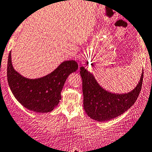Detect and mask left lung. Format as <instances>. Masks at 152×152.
Wrapping results in <instances>:
<instances>
[{
    "mask_svg": "<svg viewBox=\"0 0 152 152\" xmlns=\"http://www.w3.org/2000/svg\"><path fill=\"white\" fill-rule=\"evenodd\" d=\"M80 75L84 109L88 116L99 122L114 119L130 108L137 99L143 80L142 70L140 80L133 91L128 94H115L103 89L93 74L83 67H80Z\"/></svg>",
    "mask_w": 152,
    "mask_h": 152,
    "instance_id": "left-lung-1",
    "label": "left lung"
}]
</instances>
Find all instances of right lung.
Masks as SVG:
<instances>
[{
  "label": "right lung",
  "mask_w": 152,
  "mask_h": 152,
  "mask_svg": "<svg viewBox=\"0 0 152 152\" xmlns=\"http://www.w3.org/2000/svg\"><path fill=\"white\" fill-rule=\"evenodd\" d=\"M77 69L76 61H65L44 77L26 79L13 69L10 51L7 63V80L13 95L22 105L38 113H48L58 104L67 76Z\"/></svg>",
  "instance_id": "right-lung-1"
}]
</instances>
